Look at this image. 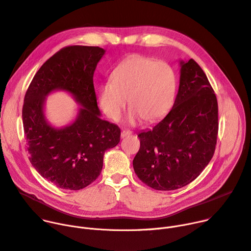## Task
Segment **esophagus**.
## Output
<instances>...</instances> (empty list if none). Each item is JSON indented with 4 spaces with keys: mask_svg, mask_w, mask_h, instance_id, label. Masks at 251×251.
I'll list each match as a JSON object with an SVG mask.
<instances>
[{
    "mask_svg": "<svg viewBox=\"0 0 251 251\" xmlns=\"http://www.w3.org/2000/svg\"><path fill=\"white\" fill-rule=\"evenodd\" d=\"M129 134H131V131H130V130H127V129H125V130L122 131L121 136H122V138H125V137L129 136Z\"/></svg>",
    "mask_w": 251,
    "mask_h": 251,
    "instance_id": "1",
    "label": "esophagus"
}]
</instances>
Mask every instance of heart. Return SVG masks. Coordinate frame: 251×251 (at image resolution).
Segmentation results:
<instances>
[{
  "label": "heart",
  "mask_w": 251,
  "mask_h": 251,
  "mask_svg": "<svg viewBox=\"0 0 251 251\" xmlns=\"http://www.w3.org/2000/svg\"><path fill=\"white\" fill-rule=\"evenodd\" d=\"M176 92V73L169 63L134 54L114 68L110 81L100 85L99 101L102 111L112 121L121 119L128 99L131 108L127 120L130 124L142 119L156 123L174 104Z\"/></svg>",
  "instance_id": "1"
}]
</instances>
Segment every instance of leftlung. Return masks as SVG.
Listing matches in <instances>:
<instances>
[{
	"label": "left lung",
	"mask_w": 251,
	"mask_h": 251,
	"mask_svg": "<svg viewBox=\"0 0 251 251\" xmlns=\"http://www.w3.org/2000/svg\"><path fill=\"white\" fill-rule=\"evenodd\" d=\"M179 91L172 109L138 134L133 170L149 187L171 191L194 181L214 155L218 103L206 74L194 60L181 61Z\"/></svg>",
	"instance_id": "obj_1"
}]
</instances>
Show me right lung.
Here are the masks:
<instances>
[{
    "label": "right lung",
    "mask_w": 251,
    "mask_h": 251,
    "mask_svg": "<svg viewBox=\"0 0 251 251\" xmlns=\"http://www.w3.org/2000/svg\"><path fill=\"white\" fill-rule=\"evenodd\" d=\"M104 50L98 46H67L40 67L26 91L22 109L25 139L32 166L47 181L67 190H80L99 178L104 151L121 140L120 127L100 119L93 74ZM70 92L81 105L76 120L55 129L43 106L53 90Z\"/></svg>",
    "instance_id": "add662e5"
}]
</instances>
